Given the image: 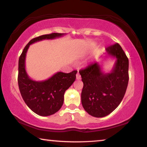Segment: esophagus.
I'll list each match as a JSON object with an SVG mask.
<instances>
[{
  "label": "esophagus",
  "instance_id": "obj_1",
  "mask_svg": "<svg viewBox=\"0 0 147 147\" xmlns=\"http://www.w3.org/2000/svg\"><path fill=\"white\" fill-rule=\"evenodd\" d=\"M76 79L77 80H80V79H81V76L80 75V74L78 73V72L77 73V74H76Z\"/></svg>",
  "mask_w": 147,
  "mask_h": 147
}]
</instances>
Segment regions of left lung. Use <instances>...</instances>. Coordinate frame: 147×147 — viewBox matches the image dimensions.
Instances as JSON below:
<instances>
[{
  "mask_svg": "<svg viewBox=\"0 0 147 147\" xmlns=\"http://www.w3.org/2000/svg\"><path fill=\"white\" fill-rule=\"evenodd\" d=\"M107 55L116 58L114 67L105 73L98 63L79 71L83 82L81 102L84 110L94 117L113 112L123 100L129 82V59L119 44L106 48Z\"/></svg>",
  "mask_w": 147,
  "mask_h": 147,
  "instance_id": "8db88e82",
  "label": "left lung"
}]
</instances>
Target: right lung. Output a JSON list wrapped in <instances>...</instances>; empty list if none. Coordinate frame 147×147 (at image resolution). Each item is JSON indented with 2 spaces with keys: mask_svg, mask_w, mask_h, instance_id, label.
<instances>
[{
  "mask_svg": "<svg viewBox=\"0 0 147 147\" xmlns=\"http://www.w3.org/2000/svg\"><path fill=\"white\" fill-rule=\"evenodd\" d=\"M65 34L51 33L32 39L24 47L18 60V84L21 96L26 105L36 114L47 117L61 109L66 90L76 79V71L65 73L58 72L49 79L36 81L31 79L25 69V59L29 46L45 39H55Z\"/></svg>",
  "mask_w": 147,
  "mask_h": 147,
  "instance_id": "obj_1",
  "label": "right lung"
}]
</instances>
